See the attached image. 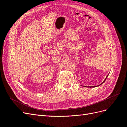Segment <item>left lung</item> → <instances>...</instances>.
I'll list each match as a JSON object with an SVG mask.
<instances>
[{
    "label": "left lung",
    "instance_id": "1",
    "mask_svg": "<svg viewBox=\"0 0 127 127\" xmlns=\"http://www.w3.org/2000/svg\"><path fill=\"white\" fill-rule=\"evenodd\" d=\"M107 76H108V75H107V77H106L105 79L104 80V82H103L102 83H101V84H100V85H98V86H99V85H101V84H103V83L105 81V80H106V79L107 78ZM93 86V87H92V86H91V87H96V86Z\"/></svg>",
    "mask_w": 127,
    "mask_h": 127
}]
</instances>
